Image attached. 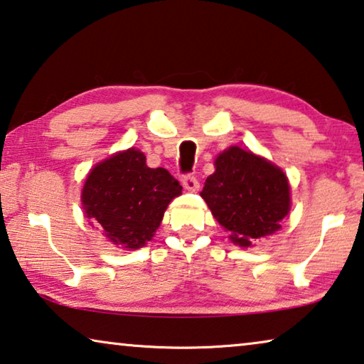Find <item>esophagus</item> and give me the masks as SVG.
Wrapping results in <instances>:
<instances>
[{
	"label": "esophagus",
	"instance_id": "esophagus-1",
	"mask_svg": "<svg viewBox=\"0 0 364 364\" xmlns=\"http://www.w3.org/2000/svg\"><path fill=\"white\" fill-rule=\"evenodd\" d=\"M181 184L184 186V189H188V191H198L199 189V181L196 180V176L193 175H183Z\"/></svg>",
	"mask_w": 364,
	"mask_h": 364
}]
</instances>
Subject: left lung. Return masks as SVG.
<instances>
[{"mask_svg":"<svg viewBox=\"0 0 364 364\" xmlns=\"http://www.w3.org/2000/svg\"><path fill=\"white\" fill-rule=\"evenodd\" d=\"M215 171L207 178L203 199L212 215L232 233L235 245L275 233L290 212V184L279 166L251 151L230 147L215 159Z\"/></svg>","mask_w":364,"mask_h":364,"instance_id":"1","label":"left lung"}]
</instances>
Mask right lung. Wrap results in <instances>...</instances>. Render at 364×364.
<instances>
[{"label":"right lung","mask_w":364,"mask_h":364,"mask_svg":"<svg viewBox=\"0 0 364 364\" xmlns=\"http://www.w3.org/2000/svg\"><path fill=\"white\" fill-rule=\"evenodd\" d=\"M181 186L165 168H149L146 155L131 147L97 164L82 188V207L112 245L137 250L152 240L166 207Z\"/></svg>","instance_id":"obj_1"}]
</instances>
